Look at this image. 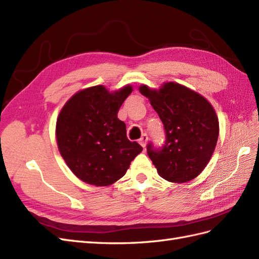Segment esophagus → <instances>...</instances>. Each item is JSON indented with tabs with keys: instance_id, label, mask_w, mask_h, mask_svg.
<instances>
[{
	"instance_id": "esophagus-1",
	"label": "esophagus",
	"mask_w": 259,
	"mask_h": 259,
	"mask_svg": "<svg viewBox=\"0 0 259 259\" xmlns=\"http://www.w3.org/2000/svg\"><path fill=\"white\" fill-rule=\"evenodd\" d=\"M147 142H148V136L145 135V134H143L142 136H141V138L139 139V143L141 144V147H145V144H147Z\"/></svg>"
}]
</instances>
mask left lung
I'll use <instances>...</instances> for the list:
<instances>
[{
	"mask_svg": "<svg viewBox=\"0 0 259 259\" xmlns=\"http://www.w3.org/2000/svg\"><path fill=\"white\" fill-rule=\"evenodd\" d=\"M141 94L149 98L166 132L164 147L148 144V155L157 173L171 183L194 180L207 166L219 137V119L212 105L197 92L175 82L160 89L142 84Z\"/></svg>",
	"mask_w": 259,
	"mask_h": 259,
	"instance_id": "obj_1",
	"label": "left lung"
}]
</instances>
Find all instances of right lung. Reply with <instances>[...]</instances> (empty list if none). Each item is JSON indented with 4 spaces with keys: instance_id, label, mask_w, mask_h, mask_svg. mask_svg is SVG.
Returning <instances> with one entry per match:
<instances>
[{
    "instance_id": "obj_1",
    "label": "right lung",
    "mask_w": 259,
    "mask_h": 259,
    "mask_svg": "<svg viewBox=\"0 0 259 259\" xmlns=\"http://www.w3.org/2000/svg\"><path fill=\"white\" fill-rule=\"evenodd\" d=\"M131 85L109 92L96 85L75 93L57 118L58 149L77 178L94 186H109L125 174L142 147L127 138L118 118Z\"/></svg>"
}]
</instances>
